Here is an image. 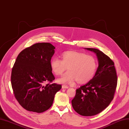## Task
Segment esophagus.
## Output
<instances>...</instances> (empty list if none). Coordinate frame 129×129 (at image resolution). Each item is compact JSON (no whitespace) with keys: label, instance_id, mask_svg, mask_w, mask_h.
<instances>
[{"label":"esophagus","instance_id":"obj_1","mask_svg":"<svg viewBox=\"0 0 129 129\" xmlns=\"http://www.w3.org/2000/svg\"><path fill=\"white\" fill-rule=\"evenodd\" d=\"M62 89H66V88L67 89V88H68V87L67 86L63 85L62 86Z\"/></svg>","mask_w":129,"mask_h":129}]
</instances>
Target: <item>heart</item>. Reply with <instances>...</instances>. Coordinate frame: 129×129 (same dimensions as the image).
Listing matches in <instances>:
<instances>
[{
  "instance_id": "obj_1",
  "label": "heart",
  "mask_w": 129,
  "mask_h": 129,
  "mask_svg": "<svg viewBox=\"0 0 129 129\" xmlns=\"http://www.w3.org/2000/svg\"><path fill=\"white\" fill-rule=\"evenodd\" d=\"M61 60L54 58L50 62L51 69L54 75L60 76L68 71L57 80L59 83L85 84L90 80L97 68V61L91 55L75 51H68L61 54Z\"/></svg>"
}]
</instances>
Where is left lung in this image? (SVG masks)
Listing matches in <instances>:
<instances>
[{
  "label": "left lung",
  "mask_w": 129,
  "mask_h": 129,
  "mask_svg": "<svg viewBox=\"0 0 129 129\" xmlns=\"http://www.w3.org/2000/svg\"><path fill=\"white\" fill-rule=\"evenodd\" d=\"M85 49L96 54L99 67L93 78L76 89L71 103L77 113L89 116L99 114L111 103L116 88L117 78L114 62L109 56L96 49Z\"/></svg>",
  "instance_id": "1"
}]
</instances>
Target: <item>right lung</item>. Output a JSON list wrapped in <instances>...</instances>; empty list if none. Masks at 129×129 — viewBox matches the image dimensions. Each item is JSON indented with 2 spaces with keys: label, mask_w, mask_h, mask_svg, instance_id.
<instances>
[{
  "label": "right lung",
  "mask_w": 129,
  "mask_h": 129,
  "mask_svg": "<svg viewBox=\"0 0 129 129\" xmlns=\"http://www.w3.org/2000/svg\"><path fill=\"white\" fill-rule=\"evenodd\" d=\"M55 47L38 43L23 50L17 56L12 71V88L17 101L28 111L42 113L52 106L61 85L48 84L55 78L50 67Z\"/></svg>",
  "instance_id": "add662e5"
}]
</instances>
